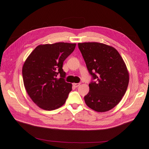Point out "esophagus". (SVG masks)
Segmentation results:
<instances>
[{"label": "esophagus", "instance_id": "34e87169", "mask_svg": "<svg viewBox=\"0 0 149 149\" xmlns=\"http://www.w3.org/2000/svg\"><path fill=\"white\" fill-rule=\"evenodd\" d=\"M80 83H74L73 84V86L74 87H75V88H77L78 86H80Z\"/></svg>", "mask_w": 149, "mask_h": 149}]
</instances>
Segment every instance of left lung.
<instances>
[{
    "instance_id": "obj_1",
    "label": "left lung",
    "mask_w": 149,
    "mask_h": 149,
    "mask_svg": "<svg viewBox=\"0 0 149 149\" xmlns=\"http://www.w3.org/2000/svg\"><path fill=\"white\" fill-rule=\"evenodd\" d=\"M88 70L95 81L84 96L86 104L96 112L112 109L120 102L129 84L126 65L115 48L99 42L79 43Z\"/></svg>"
}]
</instances>
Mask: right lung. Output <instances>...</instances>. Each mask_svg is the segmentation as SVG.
<instances>
[{"instance_id": "1", "label": "right lung", "mask_w": 149, "mask_h": 149, "mask_svg": "<svg viewBox=\"0 0 149 149\" xmlns=\"http://www.w3.org/2000/svg\"><path fill=\"white\" fill-rule=\"evenodd\" d=\"M75 46L67 42L41 44L26 58L22 68L24 86L30 98L40 108L53 110L66 102L72 85L65 82L66 73L62 67Z\"/></svg>"}]
</instances>
